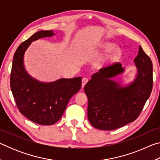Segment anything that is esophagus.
I'll return each mask as SVG.
<instances>
[{
    "mask_svg": "<svg viewBox=\"0 0 160 160\" xmlns=\"http://www.w3.org/2000/svg\"><path fill=\"white\" fill-rule=\"evenodd\" d=\"M88 82V79L87 78H83L82 80V88H83L85 87V84Z\"/></svg>",
    "mask_w": 160,
    "mask_h": 160,
    "instance_id": "1",
    "label": "esophagus"
}]
</instances>
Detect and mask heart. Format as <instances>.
Segmentation results:
<instances>
[{
	"label": "heart",
	"mask_w": 160,
	"mask_h": 160,
	"mask_svg": "<svg viewBox=\"0 0 160 160\" xmlns=\"http://www.w3.org/2000/svg\"><path fill=\"white\" fill-rule=\"evenodd\" d=\"M114 47V44H112V43H105V44L102 45V48L104 51L110 50L112 48H113V49L112 48V49L111 50L109 55L107 56V59H109V61L114 60V59L118 58L121 54V49L120 48L117 47Z\"/></svg>",
	"instance_id": "1"
}]
</instances>
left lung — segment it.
Returning a JSON list of instances; mask_svg holds the SVG:
<instances>
[{"label": "left lung", "instance_id": "1", "mask_svg": "<svg viewBox=\"0 0 160 160\" xmlns=\"http://www.w3.org/2000/svg\"><path fill=\"white\" fill-rule=\"evenodd\" d=\"M134 62L138 73L133 82L127 86L112 80L123 72L120 63L100 69L85 85L88 116L94 128L112 131L139 116L152 90V63L140 46Z\"/></svg>", "mask_w": 160, "mask_h": 160}]
</instances>
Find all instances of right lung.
Instances as JSON below:
<instances>
[{
	"label": "right lung",
	"mask_w": 160,
	"mask_h": 160,
	"mask_svg": "<svg viewBox=\"0 0 160 160\" xmlns=\"http://www.w3.org/2000/svg\"><path fill=\"white\" fill-rule=\"evenodd\" d=\"M53 35L51 30L39 31L22 43L13 56L10 74V88L20 112L32 122L44 126L60 120L70 99L82 85L81 77L42 82L26 71L24 54L31 42Z\"/></svg>",
	"instance_id": "add662e5"
}]
</instances>
